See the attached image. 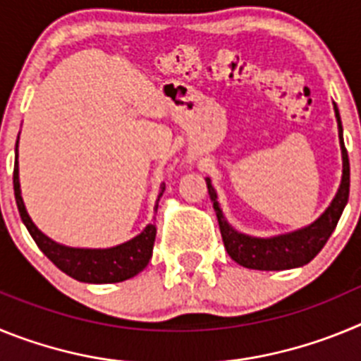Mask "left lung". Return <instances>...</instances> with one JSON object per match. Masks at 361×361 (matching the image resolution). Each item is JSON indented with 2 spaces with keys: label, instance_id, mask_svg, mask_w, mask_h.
Masks as SVG:
<instances>
[{
  "label": "left lung",
  "instance_id": "8db88e82",
  "mask_svg": "<svg viewBox=\"0 0 361 361\" xmlns=\"http://www.w3.org/2000/svg\"><path fill=\"white\" fill-rule=\"evenodd\" d=\"M334 114L338 121V137H340V148H342V183L338 188L336 197L333 199L331 206L318 216L312 224L305 226L302 229H296L293 233L279 235L271 238H258L238 233L228 224V220L222 215V209L216 200V193L212 186V180L206 178L208 184V193L212 197L213 208H215L216 219H219L220 235L224 240V247L229 257L240 266L247 269L260 271H282L293 269V267L305 266L317 257L329 240L331 233L336 228L338 220L342 216L343 208L349 200V184H350V170H349V155H347L345 145H343V128L340 114L334 104Z\"/></svg>",
  "mask_w": 361,
  "mask_h": 361
}]
</instances>
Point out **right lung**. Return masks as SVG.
I'll use <instances>...</instances> for the list:
<instances>
[{
	"instance_id": "add662e5",
	"label": "right lung",
	"mask_w": 361,
	"mask_h": 361,
	"mask_svg": "<svg viewBox=\"0 0 361 361\" xmlns=\"http://www.w3.org/2000/svg\"><path fill=\"white\" fill-rule=\"evenodd\" d=\"M19 139V135H18ZM164 193V184L161 186L155 212L159 208V200ZM14 195L16 204H18L19 215L23 224L27 226L28 233L32 235L34 242L41 251L56 264L63 273H66L72 279L79 282L88 283H114L123 282L137 273H141L148 266L152 258L153 242L157 229L155 226L148 224L137 237L124 244L108 247V250H82V247H68V245L57 244L52 238L39 231L36 224L32 222L25 209L23 199H21V190H19V168H18V142H16V161H14Z\"/></svg>"
}]
</instances>
